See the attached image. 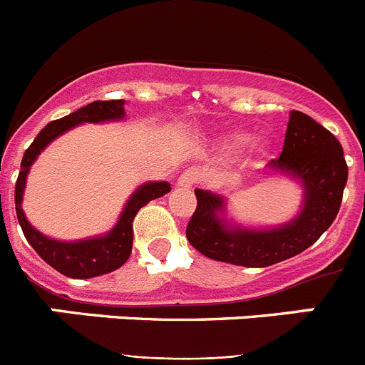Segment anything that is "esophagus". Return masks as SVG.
Wrapping results in <instances>:
<instances>
[{
    "label": "esophagus",
    "instance_id": "34e87169",
    "mask_svg": "<svg viewBox=\"0 0 365 365\" xmlns=\"http://www.w3.org/2000/svg\"><path fill=\"white\" fill-rule=\"evenodd\" d=\"M199 182V173L195 170H185V172L180 173V177L177 179V185L180 188H192Z\"/></svg>",
    "mask_w": 365,
    "mask_h": 365
}]
</instances>
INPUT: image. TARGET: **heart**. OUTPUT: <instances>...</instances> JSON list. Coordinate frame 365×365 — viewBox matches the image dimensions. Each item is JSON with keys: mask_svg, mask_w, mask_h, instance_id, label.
<instances>
[{"mask_svg": "<svg viewBox=\"0 0 365 365\" xmlns=\"http://www.w3.org/2000/svg\"><path fill=\"white\" fill-rule=\"evenodd\" d=\"M248 140V135L243 133V131H232V133H227L221 138V144L225 150H237V148L243 146Z\"/></svg>", "mask_w": 365, "mask_h": 365, "instance_id": "1", "label": "heart"}]
</instances>
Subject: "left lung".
I'll return each instance as SVG.
<instances>
[{"label": "left lung", "mask_w": 365, "mask_h": 365, "mask_svg": "<svg viewBox=\"0 0 365 365\" xmlns=\"http://www.w3.org/2000/svg\"><path fill=\"white\" fill-rule=\"evenodd\" d=\"M269 170L298 180L303 188L299 214L282 227L245 228L227 225L225 197L195 190L197 208L186 227L193 248L215 261L241 267H270L298 256L333 225L347 182V164L338 138L314 118L291 111L285 143Z\"/></svg>", "instance_id": "8db88e82"}]
</instances>
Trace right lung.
I'll return each mask as SVG.
<instances>
[{"mask_svg":"<svg viewBox=\"0 0 365 365\" xmlns=\"http://www.w3.org/2000/svg\"><path fill=\"white\" fill-rule=\"evenodd\" d=\"M124 104V100H96V102L83 106L78 111L71 113L60 120L49 122L32 140V144L24 153V159H21V170H19L18 180H16L14 192L16 215H18L19 227L24 230L31 247L38 252V256L45 263H49L53 269H56L58 272H62L63 276H69V278H95V276L113 272V270L124 265L131 254V247H133V219L137 212L144 205H148L151 199L166 195L172 190V186L166 180L146 182V185L138 186L130 201L125 202L117 225L106 235H96V237L80 241H58L38 232L25 217L21 201H24L29 170H31L32 163L38 159V155L49 146L54 138L69 131L74 125L83 124V122L98 124V122L122 120L125 117Z\"/></svg>","mask_w":365,"mask_h":365,"instance_id":"right-lung-1","label":"right lung"}]
</instances>
